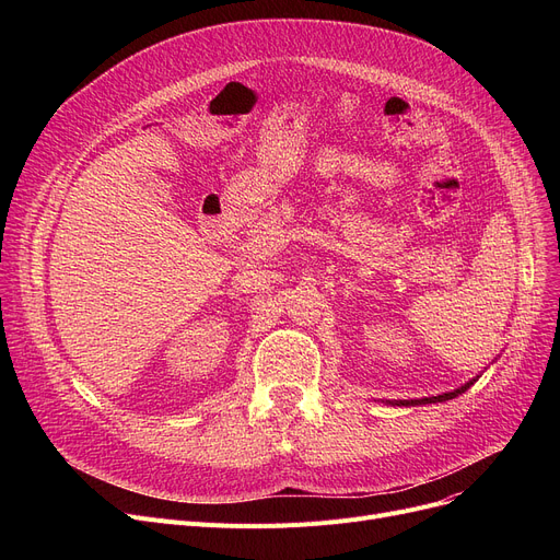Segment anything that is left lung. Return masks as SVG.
<instances>
[{"instance_id": "8db88e82", "label": "left lung", "mask_w": 560, "mask_h": 560, "mask_svg": "<svg viewBox=\"0 0 560 560\" xmlns=\"http://www.w3.org/2000/svg\"><path fill=\"white\" fill-rule=\"evenodd\" d=\"M469 386H472V381H469V384H465V386H460V388L454 390V393H445V395H438V397H424V399H416V401H399V404L408 406V404H435V401H447V399H454V397H458L460 393H465Z\"/></svg>"}]
</instances>
